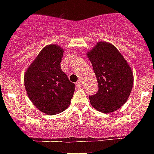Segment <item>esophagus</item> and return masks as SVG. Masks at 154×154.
I'll return each instance as SVG.
<instances>
[{
	"label": "esophagus",
	"instance_id": "obj_1",
	"mask_svg": "<svg viewBox=\"0 0 154 154\" xmlns=\"http://www.w3.org/2000/svg\"><path fill=\"white\" fill-rule=\"evenodd\" d=\"M82 82L81 80H79V81H78L76 82L75 85H77V86H80V85H82Z\"/></svg>",
	"mask_w": 154,
	"mask_h": 154
}]
</instances>
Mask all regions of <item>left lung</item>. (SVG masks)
<instances>
[{"instance_id": "left-lung-1", "label": "left lung", "mask_w": 154, "mask_h": 154, "mask_svg": "<svg viewBox=\"0 0 154 154\" xmlns=\"http://www.w3.org/2000/svg\"><path fill=\"white\" fill-rule=\"evenodd\" d=\"M87 56L99 86L97 92L89 96L91 105L99 112H114L130 95L133 85L131 69L117 48L107 42H98Z\"/></svg>"}]
</instances>
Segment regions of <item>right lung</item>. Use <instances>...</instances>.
Instances as JSON below:
<instances>
[{"label":"right lung","instance_id":"1","mask_svg":"<svg viewBox=\"0 0 154 154\" xmlns=\"http://www.w3.org/2000/svg\"><path fill=\"white\" fill-rule=\"evenodd\" d=\"M63 49L45 47L24 75V86L30 100L42 112L55 115L69 107L75 85L61 69Z\"/></svg>","mask_w":154,"mask_h":154}]
</instances>
